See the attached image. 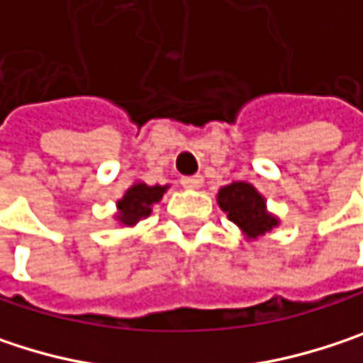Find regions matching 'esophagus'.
<instances>
[{
	"mask_svg": "<svg viewBox=\"0 0 363 363\" xmlns=\"http://www.w3.org/2000/svg\"><path fill=\"white\" fill-rule=\"evenodd\" d=\"M201 182H203V179L199 174H195V177H182L181 179V184L184 189H199Z\"/></svg>",
	"mask_w": 363,
	"mask_h": 363,
	"instance_id": "esophagus-1",
	"label": "esophagus"
}]
</instances>
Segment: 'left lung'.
<instances>
[{
  "mask_svg": "<svg viewBox=\"0 0 363 363\" xmlns=\"http://www.w3.org/2000/svg\"><path fill=\"white\" fill-rule=\"evenodd\" d=\"M218 206L227 212L229 220H233L242 231L250 238L262 235L277 220L264 210V199L248 182H231L218 191Z\"/></svg>",
  "mask_w": 363,
  "mask_h": 363,
  "instance_id": "left-lung-1",
  "label": "left lung"
}]
</instances>
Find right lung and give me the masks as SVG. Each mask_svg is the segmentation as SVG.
<instances>
[{"label": "right lung", "instance_id": "add662e5", "mask_svg": "<svg viewBox=\"0 0 363 363\" xmlns=\"http://www.w3.org/2000/svg\"><path fill=\"white\" fill-rule=\"evenodd\" d=\"M166 186H147L145 182H138L134 186H130L123 195V199L117 201L119 208V220L123 225H134L136 220H140L143 216L151 214V203L160 201L164 195Z\"/></svg>", "mask_w": 363, "mask_h": 363}]
</instances>
